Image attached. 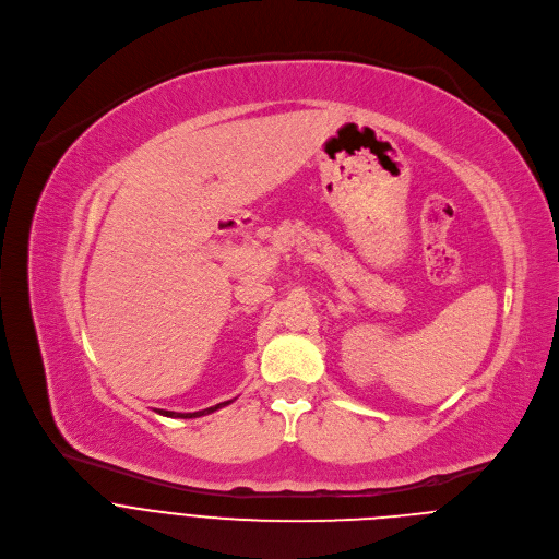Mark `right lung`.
<instances>
[{
  "label": "right lung",
  "mask_w": 559,
  "mask_h": 559,
  "mask_svg": "<svg viewBox=\"0 0 559 559\" xmlns=\"http://www.w3.org/2000/svg\"><path fill=\"white\" fill-rule=\"evenodd\" d=\"M229 403H231V401L218 403V405H214V407H207V409H201V412H194V414H177V412H166V409H158V414L168 416V418H199V416H207V414H212V412H216V409H221V407H225V405H229Z\"/></svg>",
  "instance_id": "obj_1"
}]
</instances>
